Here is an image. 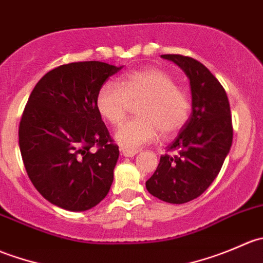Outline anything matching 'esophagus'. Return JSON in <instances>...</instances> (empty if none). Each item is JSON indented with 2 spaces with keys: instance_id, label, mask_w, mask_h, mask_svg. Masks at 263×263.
Returning a JSON list of instances; mask_svg holds the SVG:
<instances>
[{
  "instance_id": "obj_1",
  "label": "esophagus",
  "mask_w": 263,
  "mask_h": 263,
  "mask_svg": "<svg viewBox=\"0 0 263 263\" xmlns=\"http://www.w3.org/2000/svg\"><path fill=\"white\" fill-rule=\"evenodd\" d=\"M122 155L126 156V158H132L137 154L136 150H128V148H122Z\"/></svg>"
}]
</instances>
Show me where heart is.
I'll return each mask as SVG.
<instances>
[{
  "label": "heart",
  "instance_id": "obj_1",
  "mask_svg": "<svg viewBox=\"0 0 263 263\" xmlns=\"http://www.w3.org/2000/svg\"><path fill=\"white\" fill-rule=\"evenodd\" d=\"M139 102L140 118L124 123L116 134V141L128 150L154 141L159 131L164 137L176 135L187 124L192 109L188 92L177 86L169 73L156 67L126 73L119 84L104 82L95 98L98 113L112 126L121 124L131 103Z\"/></svg>",
  "mask_w": 263,
  "mask_h": 263
}]
</instances>
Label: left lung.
<instances>
[{"label":"left lung","instance_id":"left-lung-1","mask_svg":"<svg viewBox=\"0 0 263 263\" xmlns=\"http://www.w3.org/2000/svg\"><path fill=\"white\" fill-rule=\"evenodd\" d=\"M161 57L179 66L190 79L192 113L168 146L173 154L160 156L146 190L165 202L185 203L208 190L229 154L233 142L230 105L224 87L202 63L181 54Z\"/></svg>","mask_w":263,"mask_h":263}]
</instances>
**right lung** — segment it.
I'll return each mask as SVG.
<instances>
[{
	"mask_svg": "<svg viewBox=\"0 0 263 263\" xmlns=\"http://www.w3.org/2000/svg\"><path fill=\"white\" fill-rule=\"evenodd\" d=\"M121 68L99 61L62 65L29 97L18 126L20 153L34 187L58 208L89 210L109 192L119 150L95 98Z\"/></svg>",
	"mask_w": 263,
	"mask_h": 263,
	"instance_id": "1",
	"label": "right lung"
}]
</instances>
